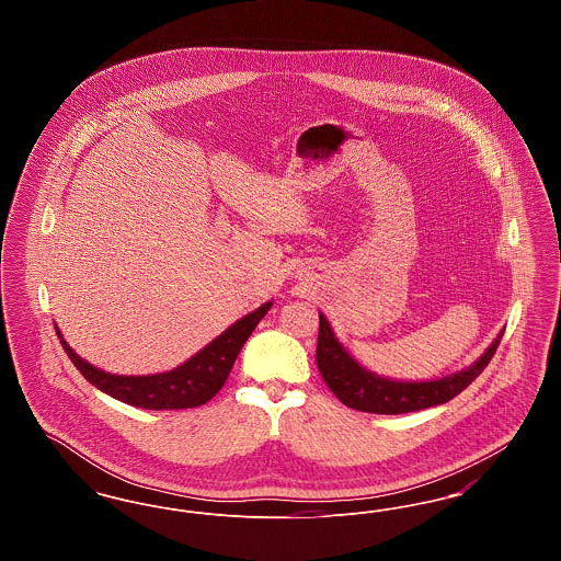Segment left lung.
<instances>
[{
	"mask_svg": "<svg viewBox=\"0 0 561 561\" xmlns=\"http://www.w3.org/2000/svg\"><path fill=\"white\" fill-rule=\"evenodd\" d=\"M503 334L505 330L496 336V341L488 347L480 359L462 373L428 382H398L368 373L357 362H353V357L334 339L328 320L320 316L316 359L328 389L347 408L373 414H403L446 403L454 400L460 391H465L490 364V359L501 345Z\"/></svg>",
	"mask_w": 561,
	"mask_h": 561,
	"instance_id": "8db88e82",
	"label": "left lung"
}]
</instances>
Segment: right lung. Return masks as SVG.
Listing matches in <instances>:
<instances>
[{"label":"right lung","mask_w":561,"mask_h":561,"mask_svg":"<svg viewBox=\"0 0 561 561\" xmlns=\"http://www.w3.org/2000/svg\"><path fill=\"white\" fill-rule=\"evenodd\" d=\"M268 309H271V302H265L250 316L241 318L231 328H227L208 347L202 348L183 366L170 373L153 374V376H119V374L103 373L92 364L83 362L78 353H73V348L62 341L58 328H56V334L60 339L65 353L69 355L73 366L80 370L81 376L103 393L136 408L181 410V408L202 405L213 400L214 396L220 391V387L225 385L227 376L236 364V357L240 355L243 343L248 341L256 323L265 318Z\"/></svg>","instance_id":"obj_1"}]
</instances>
